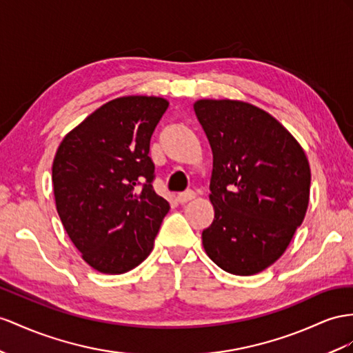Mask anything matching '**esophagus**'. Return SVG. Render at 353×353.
Segmentation results:
<instances>
[{"instance_id": "esophagus-1", "label": "esophagus", "mask_w": 353, "mask_h": 353, "mask_svg": "<svg viewBox=\"0 0 353 353\" xmlns=\"http://www.w3.org/2000/svg\"><path fill=\"white\" fill-rule=\"evenodd\" d=\"M194 198H195V192H194V191H185V192H180V194L177 195V201H179L180 204H185V203H188V201L194 200Z\"/></svg>"}]
</instances>
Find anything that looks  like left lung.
Instances as JSON below:
<instances>
[{
    "instance_id": "obj_1",
    "label": "left lung",
    "mask_w": 353,
    "mask_h": 353,
    "mask_svg": "<svg viewBox=\"0 0 353 353\" xmlns=\"http://www.w3.org/2000/svg\"><path fill=\"white\" fill-rule=\"evenodd\" d=\"M194 110L213 153L214 219L201 236L205 254L227 273H261L304 221L309 161L294 135L254 104L198 99Z\"/></svg>"
}]
</instances>
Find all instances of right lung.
I'll use <instances>...</instances> for the list:
<instances>
[{
    "label": "right lung",
    "instance_id": "1",
    "mask_svg": "<svg viewBox=\"0 0 353 353\" xmlns=\"http://www.w3.org/2000/svg\"><path fill=\"white\" fill-rule=\"evenodd\" d=\"M168 101L130 95L103 104L61 141L52 165L62 225L85 263L105 274L140 265L170 204L153 191L150 137Z\"/></svg>",
    "mask_w": 353,
    "mask_h": 353
}]
</instances>
